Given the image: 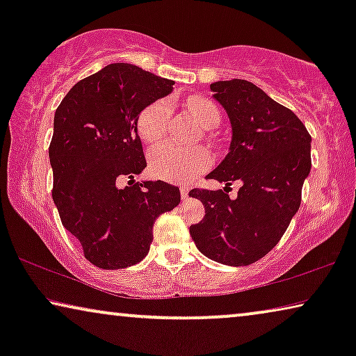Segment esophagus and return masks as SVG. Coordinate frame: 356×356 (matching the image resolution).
Here are the masks:
<instances>
[{"label": "esophagus", "mask_w": 356, "mask_h": 356, "mask_svg": "<svg viewBox=\"0 0 356 356\" xmlns=\"http://www.w3.org/2000/svg\"><path fill=\"white\" fill-rule=\"evenodd\" d=\"M179 193H181V197L183 199H188V194H189V189L188 188H181V189H179Z\"/></svg>", "instance_id": "obj_1"}]
</instances>
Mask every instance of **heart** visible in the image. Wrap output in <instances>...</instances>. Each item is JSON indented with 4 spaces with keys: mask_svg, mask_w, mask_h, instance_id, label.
Segmentation results:
<instances>
[{
    "mask_svg": "<svg viewBox=\"0 0 356 356\" xmlns=\"http://www.w3.org/2000/svg\"><path fill=\"white\" fill-rule=\"evenodd\" d=\"M188 110L193 118L204 128H213L220 120L217 106L202 97H193L188 100ZM170 105L160 100L149 105L139 116V134L147 144L162 143L167 136ZM212 159L202 147L184 149L175 144L159 145L150 152V172L154 177L167 179L172 183H184L204 172Z\"/></svg>",
    "mask_w": 356,
    "mask_h": 356,
    "instance_id": "obj_1",
    "label": "heart"
}]
</instances>
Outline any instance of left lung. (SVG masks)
Masks as SVG:
<instances>
[{
	"label": "left lung",
	"instance_id": "left-lung-1",
	"mask_svg": "<svg viewBox=\"0 0 356 356\" xmlns=\"http://www.w3.org/2000/svg\"><path fill=\"white\" fill-rule=\"evenodd\" d=\"M211 90L227 111L232 140L207 178L225 188L189 191L206 209L189 233L209 259L250 266L279 243L298 212L311 172V136L293 111L250 81H217ZM236 179L242 188L232 200L225 189Z\"/></svg>",
	"mask_w": 356,
	"mask_h": 356
}]
</instances>
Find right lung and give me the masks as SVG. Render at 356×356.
Instances as JSON below:
<instances>
[{
	"label": "right lung",
	"instance_id": "obj_1",
	"mask_svg": "<svg viewBox=\"0 0 356 356\" xmlns=\"http://www.w3.org/2000/svg\"><path fill=\"white\" fill-rule=\"evenodd\" d=\"M173 81L129 63H113L77 82L55 111L48 157L61 223L100 269H123L147 256L160 213L179 189L157 181L120 188L147 167L139 115L173 90Z\"/></svg>",
	"mask_w": 356,
	"mask_h": 356
}]
</instances>
